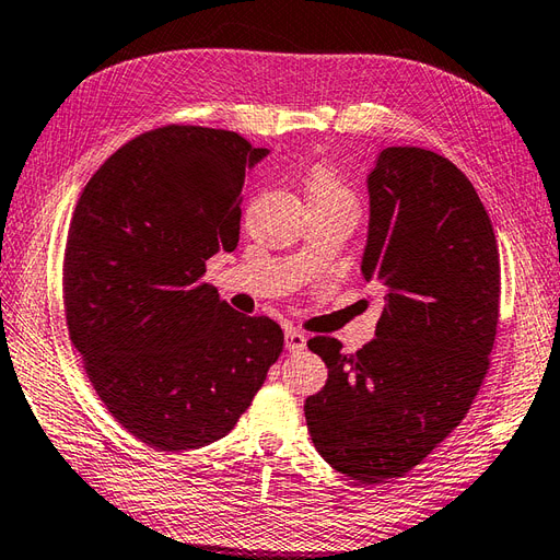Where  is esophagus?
Segmentation results:
<instances>
[{
  "mask_svg": "<svg viewBox=\"0 0 560 560\" xmlns=\"http://www.w3.org/2000/svg\"><path fill=\"white\" fill-rule=\"evenodd\" d=\"M284 349H288L290 353H299L306 349V335L299 332V330H288V335H284Z\"/></svg>",
  "mask_w": 560,
  "mask_h": 560,
  "instance_id": "34e87169",
  "label": "esophagus"
}]
</instances>
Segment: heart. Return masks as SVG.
<instances>
[{
  "instance_id": "heart-1",
  "label": "heart",
  "mask_w": 560,
  "mask_h": 560,
  "mask_svg": "<svg viewBox=\"0 0 560 560\" xmlns=\"http://www.w3.org/2000/svg\"><path fill=\"white\" fill-rule=\"evenodd\" d=\"M308 201H349L353 203V192L345 185L330 166H316L306 180Z\"/></svg>"
}]
</instances>
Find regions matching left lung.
<instances>
[{
    "label": "left lung",
    "instance_id": "left-lung-1",
    "mask_svg": "<svg viewBox=\"0 0 560 560\" xmlns=\"http://www.w3.org/2000/svg\"><path fill=\"white\" fill-rule=\"evenodd\" d=\"M361 272L385 288L375 339L342 353L313 337L327 383L304 404L313 446L361 485L413 470L466 418L497 339L501 266L492 221L452 161L387 147L368 175Z\"/></svg>",
    "mask_w": 560,
    "mask_h": 560
}]
</instances>
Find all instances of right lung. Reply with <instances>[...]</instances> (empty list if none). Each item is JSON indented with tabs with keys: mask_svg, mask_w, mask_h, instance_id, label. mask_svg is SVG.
<instances>
[{
	"mask_svg": "<svg viewBox=\"0 0 560 560\" xmlns=\"http://www.w3.org/2000/svg\"><path fill=\"white\" fill-rule=\"evenodd\" d=\"M268 152L237 132L161 126L90 177L68 228L63 311L94 392L156 452L235 428L284 335L218 296L207 261L240 242L244 175Z\"/></svg>",
	"mask_w": 560,
	"mask_h": 560,
	"instance_id": "1",
	"label": "right lung"
}]
</instances>
